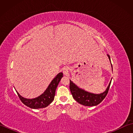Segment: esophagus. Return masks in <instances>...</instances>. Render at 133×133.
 Wrapping results in <instances>:
<instances>
[{
  "label": "esophagus",
  "instance_id": "obj_1",
  "mask_svg": "<svg viewBox=\"0 0 133 133\" xmlns=\"http://www.w3.org/2000/svg\"><path fill=\"white\" fill-rule=\"evenodd\" d=\"M62 71H63V73L64 75H66L69 73V68L67 67H64L63 70H62Z\"/></svg>",
  "mask_w": 133,
  "mask_h": 133
}]
</instances>
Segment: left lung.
<instances>
[{
    "instance_id": "1",
    "label": "left lung",
    "mask_w": 133,
    "mask_h": 133,
    "mask_svg": "<svg viewBox=\"0 0 133 133\" xmlns=\"http://www.w3.org/2000/svg\"><path fill=\"white\" fill-rule=\"evenodd\" d=\"M109 61L111 63L112 71V67L110 60V57L109 55H107ZM112 78L111 79L108 86L104 92L100 93V94H94L89 91H87L84 89L80 88L77 84H75L70 79V89L71 91V94L73 98L81 104L86 106H95L99 104L102 101L107 94V92L111 84Z\"/></svg>"
}]
</instances>
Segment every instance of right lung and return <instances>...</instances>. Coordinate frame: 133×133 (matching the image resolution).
I'll return each mask as SVG.
<instances>
[{
	"label": "right lung",
	"mask_w": 133,
	"mask_h": 133,
	"mask_svg": "<svg viewBox=\"0 0 133 133\" xmlns=\"http://www.w3.org/2000/svg\"><path fill=\"white\" fill-rule=\"evenodd\" d=\"M62 77H63V73H58L51 82L43 93H42L41 95L35 98L28 99L24 98L20 95L19 93L16 90H15L20 99L26 106L34 109L44 108V107L49 106L54 101L56 87H57Z\"/></svg>",
	"instance_id": "obj_1"
}]
</instances>
